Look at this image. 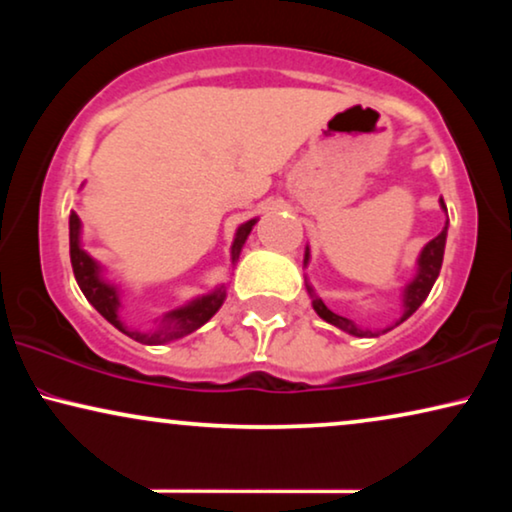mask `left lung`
<instances>
[{
	"mask_svg": "<svg viewBox=\"0 0 512 512\" xmlns=\"http://www.w3.org/2000/svg\"><path fill=\"white\" fill-rule=\"evenodd\" d=\"M440 207H443L447 212L443 198H440ZM447 223H450V221H447ZM447 223H445V228L440 230V235L433 237V240L426 244V247L422 249V254H419V258H417V275L412 277L410 284H405V289H403V314H401V319L396 321V326L403 324V321L408 319L412 312H417V307L424 303L426 296H429L431 289H433V284H436V279L440 275V265H443V254H445ZM303 263L305 265L310 263V249L305 251V261ZM307 291H310V296H312L314 312H317L324 321H328V324L338 326V328H342V331H347L349 335H356V338H375V335H377L373 331H363V328L354 326V321H349L345 317H340V314L328 310V307L324 305V300L314 296L310 284H307ZM391 328H394V326H391ZM391 328H387V331H391ZM387 331H382V333H387Z\"/></svg>",
	"mask_w": 512,
	"mask_h": 512,
	"instance_id": "1",
	"label": "left lung"
}]
</instances>
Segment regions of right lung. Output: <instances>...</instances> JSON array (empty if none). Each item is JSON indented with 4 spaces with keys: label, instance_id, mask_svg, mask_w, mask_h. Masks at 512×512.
Segmentation results:
<instances>
[{
    "label": "right lung",
    "instance_id": "1",
    "mask_svg": "<svg viewBox=\"0 0 512 512\" xmlns=\"http://www.w3.org/2000/svg\"><path fill=\"white\" fill-rule=\"evenodd\" d=\"M254 226L256 219H251L237 228L233 247H230L233 263L240 258V251ZM69 258H72L76 284H79L83 296L88 298V303L93 305L111 326H116L121 333L130 335L132 340L144 342V345H163V342L179 340L188 333L198 331L202 324H207V321L219 312L223 300H226V286H219V289L207 293V296H200L184 307L167 312L156 331H130V328L121 321V317H118V310H121V293H118L114 284H109L107 279L102 277V265L81 247V219L76 216V212L69 214Z\"/></svg>",
    "mask_w": 512,
    "mask_h": 512
}]
</instances>
